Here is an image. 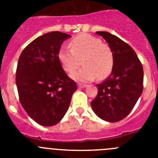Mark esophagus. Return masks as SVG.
<instances>
[{"label":"esophagus","mask_w":158,"mask_h":158,"mask_svg":"<svg viewBox=\"0 0 158 158\" xmlns=\"http://www.w3.org/2000/svg\"><path fill=\"white\" fill-rule=\"evenodd\" d=\"M77 86L79 88H85V87H87V85H85V84H78L77 85Z\"/></svg>","instance_id":"1"}]
</instances>
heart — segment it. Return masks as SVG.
I'll list each match as a JSON object with an SVG mask.
<instances>
[{"label": "heart", "mask_w": 158, "mask_h": 158, "mask_svg": "<svg viewBox=\"0 0 158 158\" xmlns=\"http://www.w3.org/2000/svg\"><path fill=\"white\" fill-rule=\"evenodd\" d=\"M70 49L61 47L58 61L64 70L72 73L81 65L84 66L72 73L71 77L78 81H89L95 78L104 79L111 72L114 65V54L106 43L90 35H79L71 40Z\"/></svg>", "instance_id": "b5f03b06"}]
</instances>
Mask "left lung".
Returning a JSON list of instances; mask_svg holds the SVG:
<instances>
[{
  "mask_svg": "<svg viewBox=\"0 0 158 158\" xmlns=\"http://www.w3.org/2000/svg\"><path fill=\"white\" fill-rule=\"evenodd\" d=\"M106 40L114 54L110 76L96 85L98 93L91 102L99 118L115 123L127 117L143 90V68L135 51L127 43L107 31H96Z\"/></svg>",
  "mask_w": 158,
  "mask_h": 158,
  "instance_id": "1",
  "label": "left lung"
}]
</instances>
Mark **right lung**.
I'll return each instance as SVG.
<instances>
[{
	"label": "right lung",
	"instance_id": "add662e5",
	"mask_svg": "<svg viewBox=\"0 0 158 158\" xmlns=\"http://www.w3.org/2000/svg\"><path fill=\"white\" fill-rule=\"evenodd\" d=\"M68 34L51 31L25 47L17 63L16 84L20 104L27 115L44 127L62 120L77 88L63 70L58 54Z\"/></svg>",
	"mask_w": 158,
	"mask_h": 158
}]
</instances>
